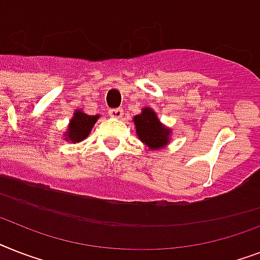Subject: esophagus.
Listing matches in <instances>:
<instances>
[{
	"mask_svg": "<svg viewBox=\"0 0 260 260\" xmlns=\"http://www.w3.org/2000/svg\"><path fill=\"white\" fill-rule=\"evenodd\" d=\"M109 116L113 118H121L122 117V109L121 108H117V109H110Z\"/></svg>",
	"mask_w": 260,
	"mask_h": 260,
	"instance_id": "obj_1",
	"label": "esophagus"
}]
</instances>
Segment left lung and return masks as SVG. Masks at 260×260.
Returning <instances> with one entry per match:
<instances>
[{
  "instance_id": "left-lung-1",
  "label": "left lung",
  "mask_w": 260,
  "mask_h": 260,
  "mask_svg": "<svg viewBox=\"0 0 260 260\" xmlns=\"http://www.w3.org/2000/svg\"><path fill=\"white\" fill-rule=\"evenodd\" d=\"M134 122L139 139L150 150H160L170 142L171 131L159 121L158 116L151 108H144L142 113L135 116Z\"/></svg>"
}]
</instances>
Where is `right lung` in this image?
Wrapping results in <instances>:
<instances>
[{"label":"right lung","mask_w":260,"mask_h":260,"mask_svg":"<svg viewBox=\"0 0 260 260\" xmlns=\"http://www.w3.org/2000/svg\"><path fill=\"white\" fill-rule=\"evenodd\" d=\"M98 114L95 116H90V114L83 113L82 110H75L74 116L70 120L69 128H67L66 140L71 143H79L85 140L89 136L90 131L98 120Z\"/></svg>","instance_id":"right-lung-1"}]
</instances>
